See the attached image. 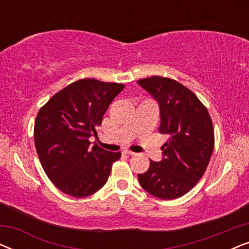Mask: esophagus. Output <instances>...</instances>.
Here are the masks:
<instances>
[{
	"label": "esophagus",
	"instance_id": "obj_1",
	"mask_svg": "<svg viewBox=\"0 0 249 249\" xmlns=\"http://www.w3.org/2000/svg\"><path fill=\"white\" fill-rule=\"evenodd\" d=\"M124 154H127V155H135L136 154V153L131 152V151H128V149H125V151H124Z\"/></svg>",
	"mask_w": 249,
	"mask_h": 249
}]
</instances>
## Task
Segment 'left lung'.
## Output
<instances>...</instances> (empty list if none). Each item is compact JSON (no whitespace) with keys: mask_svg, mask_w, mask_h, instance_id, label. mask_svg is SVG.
Here are the masks:
<instances>
[{"mask_svg":"<svg viewBox=\"0 0 249 249\" xmlns=\"http://www.w3.org/2000/svg\"><path fill=\"white\" fill-rule=\"evenodd\" d=\"M137 83L158 101L159 131L169 135L162 146L163 159L149 160V168L138 175L146 192L161 199L186 195L202 178L214 148V129L207 108L192 90L177 80L153 76Z\"/></svg>","mask_w":249,"mask_h":249,"instance_id":"8db88e82","label":"left lung"}]
</instances>
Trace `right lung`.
Wrapping results in <instances>:
<instances>
[{
    "instance_id": "right-lung-1",
    "label": "right lung",
    "mask_w": 249,
    "mask_h": 249,
    "mask_svg": "<svg viewBox=\"0 0 249 249\" xmlns=\"http://www.w3.org/2000/svg\"><path fill=\"white\" fill-rule=\"evenodd\" d=\"M124 84L80 79L57 91L40 107L34 141L46 176L67 195L83 198L107 183L120 152H107L91 142L108 105Z\"/></svg>"
}]
</instances>
